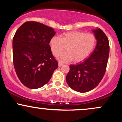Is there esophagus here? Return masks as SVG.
Returning a JSON list of instances; mask_svg holds the SVG:
<instances>
[{"mask_svg":"<svg viewBox=\"0 0 122 122\" xmlns=\"http://www.w3.org/2000/svg\"><path fill=\"white\" fill-rule=\"evenodd\" d=\"M64 65V64L61 62H58V66H62Z\"/></svg>","mask_w":122,"mask_h":122,"instance_id":"esophagus-1","label":"esophagus"}]
</instances>
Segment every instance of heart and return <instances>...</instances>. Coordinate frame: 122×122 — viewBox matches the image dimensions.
<instances>
[{
	"instance_id": "obj_1",
	"label": "heart",
	"mask_w": 122,
	"mask_h": 122,
	"mask_svg": "<svg viewBox=\"0 0 122 122\" xmlns=\"http://www.w3.org/2000/svg\"><path fill=\"white\" fill-rule=\"evenodd\" d=\"M96 39L93 34L81 31H71L63 34L60 37H52L50 46L53 55H59L66 47L67 51L58 57L60 62L81 61L87 57L94 48Z\"/></svg>"
}]
</instances>
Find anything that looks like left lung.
<instances>
[{"mask_svg": "<svg viewBox=\"0 0 122 122\" xmlns=\"http://www.w3.org/2000/svg\"><path fill=\"white\" fill-rule=\"evenodd\" d=\"M92 31L97 40L95 50L84 61L70 65V71L66 77L70 87L81 93L90 91L100 83L108 60L110 45L107 36L100 29Z\"/></svg>", "mask_w": 122, "mask_h": 122, "instance_id": "left-lung-1", "label": "left lung"}]
</instances>
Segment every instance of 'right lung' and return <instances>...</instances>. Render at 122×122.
<instances>
[{
	"label": "right lung",
	"mask_w": 122,
	"mask_h": 122,
	"mask_svg": "<svg viewBox=\"0 0 122 122\" xmlns=\"http://www.w3.org/2000/svg\"><path fill=\"white\" fill-rule=\"evenodd\" d=\"M56 31L37 22H26L16 31L12 41L14 68L26 87L37 89L47 84L58 62L53 57L50 40Z\"/></svg>",
	"instance_id": "add662e5"
}]
</instances>
